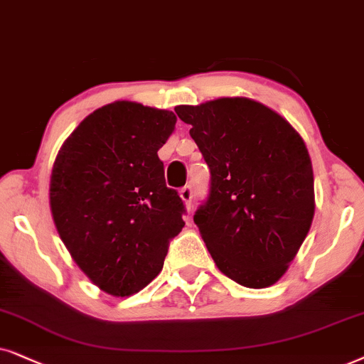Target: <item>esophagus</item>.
<instances>
[{"label": "esophagus", "mask_w": 364, "mask_h": 364, "mask_svg": "<svg viewBox=\"0 0 364 364\" xmlns=\"http://www.w3.org/2000/svg\"><path fill=\"white\" fill-rule=\"evenodd\" d=\"M179 196H181V200L185 201L188 211H190L191 206H193V205H191V200H193V190H191V186L181 188V191H179Z\"/></svg>", "instance_id": "1"}]
</instances>
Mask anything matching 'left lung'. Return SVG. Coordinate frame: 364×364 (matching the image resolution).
<instances>
[{"mask_svg":"<svg viewBox=\"0 0 364 364\" xmlns=\"http://www.w3.org/2000/svg\"><path fill=\"white\" fill-rule=\"evenodd\" d=\"M211 171L195 223L218 269L246 288L287 273L314 216L311 158L299 133L259 101L236 96L174 108Z\"/></svg>","mask_w":364,"mask_h":364,"instance_id":"1","label":"left lung"}]
</instances>
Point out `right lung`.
<instances>
[{
  "label": "right lung",
  "mask_w": 364,
  "mask_h": 364,
  "mask_svg": "<svg viewBox=\"0 0 364 364\" xmlns=\"http://www.w3.org/2000/svg\"><path fill=\"white\" fill-rule=\"evenodd\" d=\"M173 111L114 101L77 124L53 164L50 208L71 258L111 296H132L163 269L185 226L183 200L164 181L158 149Z\"/></svg>",
  "instance_id": "right-lung-1"
}]
</instances>
